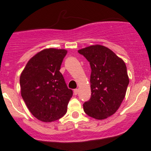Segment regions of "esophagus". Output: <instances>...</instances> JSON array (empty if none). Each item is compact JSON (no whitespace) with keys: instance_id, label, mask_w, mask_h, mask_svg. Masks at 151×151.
<instances>
[{"instance_id":"1","label":"esophagus","mask_w":151,"mask_h":151,"mask_svg":"<svg viewBox=\"0 0 151 151\" xmlns=\"http://www.w3.org/2000/svg\"><path fill=\"white\" fill-rule=\"evenodd\" d=\"M78 89H74V95H77V93H78Z\"/></svg>"}]
</instances>
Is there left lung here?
I'll use <instances>...</instances> for the list:
<instances>
[{
	"mask_svg": "<svg viewBox=\"0 0 151 151\" xmlns=\"http://www.w3.org/2000/svg\"><path fill=\"white\" fill-rule=\"evenodd\" d=\"M91 68L90 100L83 104L85 113L104 120L116 112L126 96L129 83L124 61L102 45H92L78 50Z\"/></svg>",
	"mask_w": 151,
	"mask_h": 151,
	"instance_id": "8db88e82",
	"label": "left lung"
}]
</instances>
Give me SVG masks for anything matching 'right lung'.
<instances>
[{
    "label": "right lung",
    "instance_id": "right-lung-1",
    "mask_svg": "<svg viewBox=\"0 0 151 151\" xmlns=\"http://www.w3.org/2000/svg\"><path fill=\"white\" fill-rule=\"evenodd\" d=\"M66 53L63 49H45L29 60L21 73V96L32 115L43 122L62 118L73 95L60 72Z\"/></svg>",
    "mask_w": 151,
    "mask_h": 151
}]
</instances>
